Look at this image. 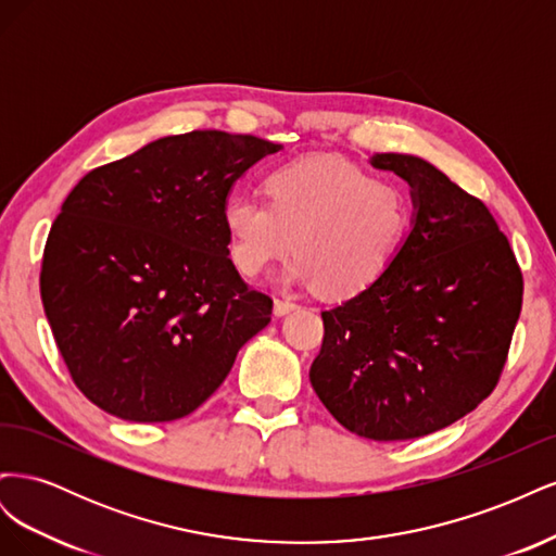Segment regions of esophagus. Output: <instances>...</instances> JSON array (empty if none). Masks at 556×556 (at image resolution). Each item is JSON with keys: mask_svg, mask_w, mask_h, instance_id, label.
I'll return each instance as SVG.
<instances>
[{"mask_svg": "<svg viewBox=\"0 0 556 556\" xmlns=\"http://www.w3.org/2000/svg\"><path fill=\"white\" fill-rule=\"evenodd\" d=\"M299 304L294 299H288V296H282V299H276L274 301V313L276 315H288L290 311H294Z\"/></svg>", "mask_w": 556, "mask_h": 556, "instance_id": "esophagus-1", "label": "esophagus"}]
</instances>
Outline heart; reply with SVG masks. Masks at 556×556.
Wrapping results in <instances>:
<instances>
[{"label": "heart", "mask_w": 556, "mask_h": 556, "mask_svg": "<svg viewBox=\"0 0 556 556\" xmlns=\"http://www.w3.org/2000/svg\"><path fill=\"white\" fill-rule=\"evenodd\" d=\"M266 204L231 197L227 248L243 276L288 255V276L327 299L357 296L390 268L410 227L401 185L336 157H301L264 178Z\"/></svg>", "instance_id": "obj_1"}]
</instances>
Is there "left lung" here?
Returning <instances> with one entry per match:
<instances>
[{
	"instance_id": "left-lung-1",
	"label": "left lung",
	"mask_w": 556,
	"mask_h": 556,
	"mask_svg": "<svg viewBox=\"0 0 556 556\" xmlns=\"http://www.w3.org/2000/svg\"><path fill=\"white\" fill-rule=\"evenodd\" d=\"M371 164L408 180L413 229L371 288L323 313L311 384L348 431L408 441L494 392L525 280L478 197L413 155L378 153Z\"/></svg>"
}]
</instances>
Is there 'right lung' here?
Returning a JSON list of instances; mask_svg holds the SVG:
<instances>
[{
	"instance_id": "add662e5",
	"label": "right lung",
	"mask_w": 556,
	"mask_h": 556,
	"mask_svg": "<svg viewBox=\"0 0 556 556\" xmlns=\"http://www.w3.org/2000/svg\"><path fill=\"white\" fill-rule=\"evenodd\" d=\"M280 146L217 129L164 137L78 180L50 227L41 301L72 380L129 422L197 410L274 301L229 260L231 185Z\"/></svg>"
}]
</instances>
